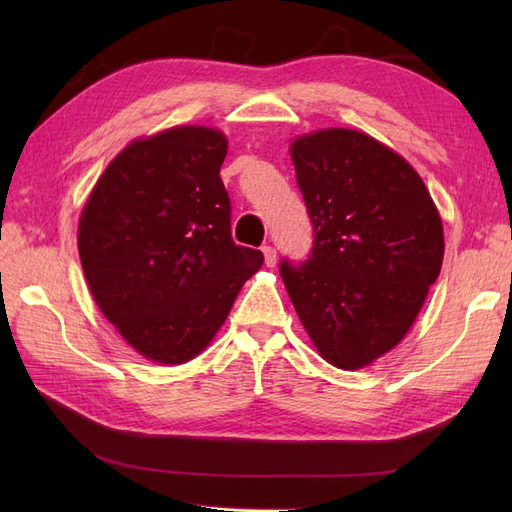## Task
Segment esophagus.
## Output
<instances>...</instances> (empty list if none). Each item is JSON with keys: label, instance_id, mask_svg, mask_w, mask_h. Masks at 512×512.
<instances>
[{"label": "esophagus", "instance_id": "34e87169", "mask_svg": "<svg viewBox=\"0 0 512 512\" xmlns=\"http://www.w3.org/2000/svg\"><path fill=\"white\" fill-rule=\"evenodd\" d=\"M262 254H265V265H267V267H275L277 254H275L273 247H271V245H265V247H262Z\"/></svg>", "mask_w": 512, "mask_h": 512}]
</instances>
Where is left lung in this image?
I'll use <instances>...</instances> for the list:
<instances>
[{"label":"left lung","instance_id":"1","mask_svg":"<svg viewBox=\"0 0 512 512\" xmlns=\"http://www.w3.org/2000/svg\"><path fill=\"white\" fill-rule=\"evenodd\" d=\"M290 156L314 245L280 275L322 359L365 367L404 339L438 280L440 213L416 170L363 132L305 134Z\"/></svg>","mask_w":512,"mask_h":512}]
</instances>
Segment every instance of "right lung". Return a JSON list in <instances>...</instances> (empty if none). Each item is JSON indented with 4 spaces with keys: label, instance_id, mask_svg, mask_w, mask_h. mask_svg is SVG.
<instances>
[{
    "label": "right lung",
    "instance_id": "1",
    "mask_svg": "<svg viewBox=\"0 0 512 512\" xmlns=\"http://www.w3.org/2000/svg\"><path fill=\"white\" fill-rule=\"evenodd\" d=\"M226 151V136L203 126L138 138L106 166L81 213L89 290L149 361L179 365L203 352L265 260L232 241Z\"/></svg>",
    "mask_w": 512,
    "mask_h": 512
}]
</instances>
